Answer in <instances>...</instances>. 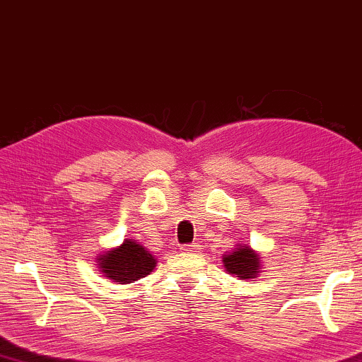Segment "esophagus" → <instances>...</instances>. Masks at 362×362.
Returning a JSON list of instances; mask_svg holds the SVG:
<instances>
[{"mask_svg": "<svg viewBox=\"0 0 362 362\" xmlns=\"http://www.w3.org/2000/svg\"><path fill=\"white\" fill-rule=\"evenodd\" d=\"M182 252L183 253H197V252H199V245L198 244H187L182 247Z\"/></svg>", "mask_w": 362, "mask_h": 362, "instance_id": "34e87169", "label": "esophagus"}]
</instances>
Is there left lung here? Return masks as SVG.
<instances>
[{
  "label": "left lung",
  "mask_w": 362,
  "mask_h": 362,
  "mask_svg": "<svg viewBox=\"0 0 362 362\" xmlns=\"http://www.w3.org/2000/svg\"><path fill=\"white\" fill-rule=\"evenodd\" d=\"M223 263L226 272L234 274L239 279L257 278V274L262 269L260 255L255 250H252L249 245H237L233 252L223 257Z\"/></svg>",
  "instance_id": "8db88e82"
}]
</instances>
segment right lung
<instances>
[{
  "label": "right lung",
  "mask_w": 362,
  "mask_h": 362,
  "mask_svg": "<svg viewBox=\"0 0 362 362\" xmlns=\"http://www.w3.org/2000/svg\"><path fill=\"white\" fill-rule=\"evenodd\" d=\"M102 274L118 284H129L148 276L156 267V258L133 239H125L118 249H110L97 257Z\"/></svg>",
  "instance_id": "1"
}]
</instances>
